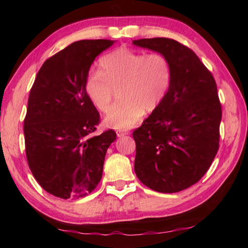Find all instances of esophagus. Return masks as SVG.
Wrapping results in <instances>:
<instances>
[{"label": "esophagus", "mask_w": 248, "mask_h": 248, "mask_svg": "<svg viewBox=\"0 0 248 248\" xmlns=\"http://www.w3.org/2000/svg\"><path fill=\"white\" fill-rule=\"evenodd\" d=\"M116 134H117L118 138H123V136L127 135L128 132H124V131H117V132H116Z\"/></svg>", "instance_id": "obj_1"}]
</instances>
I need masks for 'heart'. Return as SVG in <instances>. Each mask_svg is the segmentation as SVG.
<instances>
[{"mask_svg":"<svg viewBox=\"0 0 248 248\" xmlns=\"http://www.w3.org/2000/svg\"><path fill=\"white\" fill-rule=\"evenodd\" d=\"M100 71L86 78L87 96L100 112H107L119 87L120 101L108 109L104 124L109 128L127 130L144 115L155 110L164 98L171 78L170 62L160 52L119 48L100 60Z\"/></svg>","mask_w":248,"mask_h":248,"instance_id":"obj_1","label":"heart"}]
</instances>
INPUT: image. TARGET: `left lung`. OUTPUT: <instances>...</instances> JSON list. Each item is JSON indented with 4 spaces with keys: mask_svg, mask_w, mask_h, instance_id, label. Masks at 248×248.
<instances>
[{
    "mask_svg": "<svg viewBox=\"0 0 248 248\" xmlns=\"http://www.w3.org/2000/svg\"><path fill=\"white\" fill-rule=\"evenodd\" d=\"M170 62L168 91L134 130V170L146 186L177 193L197 183L211 166L219 144L222 105L212 73L194 51L170 38L133 40Z\"/></svg>",
    "mask_w": 248,
    "mask_h": 248,
    "instance_id": "1",
    "label": "left lung"
}]
</instances>
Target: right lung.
Returning a JSON list of instances; mask_svg holds the SVG:
<instances>
[{
	"label": "right lung",
	"mask_w": 248,
	"mask_h": 248,
	"mask_svg": "<svg viewBox=\"0 0 248 248\" xmlns=\"http://www.w3.org/2000/svg\"><path fill=\"white\" fill-rule=\"evenodd\" d=\"M114 40H80L46 60L30 92L24 118L30 170L45 191L62 199L92 193L102 178L114 130L92 136L100 115L85 84L94 59Z\"/></svg>",
	"instance_id": "right-lung-1"
}]
</instances>
